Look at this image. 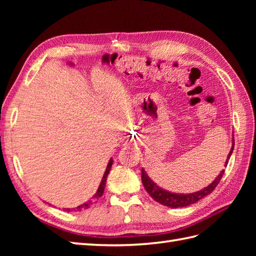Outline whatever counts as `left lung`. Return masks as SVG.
Returning a JSON list of instances; mask_svg holds the SVG:
<instances>
[{
  "label": "left lung",
  "instance_id": "8db88e82",
  "mask_svg": "<svg viewBox=\"0 0 256 256\" xmlns=\"http://www.w3.org/2000/svg\"><path fill=\"white\" fill-rule=\"evenodd\" d=\"M233 148H234V140H233V138H232V146H231L230 153L226 157V160L224 164L226 167L228 165V162H229ZM224 170L220 172L219 175L216 176V178L209 184V186H206L204 189L199 190V192H196L192 194H176V192H168V190L160 188V186H157L153 180H152L143 168H142V182L144 184L146 192H148L150 197L154 200H156L157 202H160L162 206H170V208H182V206H187L192 204H196L200 199L206 197V196L210 194L212 192H214V188L218 186L220 179L222 178V176H224Z\"/></svg>",
  "mask_w": 256,
  "mask_h": 256
}]
</instances>
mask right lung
Masks as SVG:
<instances>
[{"instance_id":"1","label":"right lung","mask_w":256,"mask_h":256,"mask_svg":"<svg viewBox=\"0 0 256 256\" xmlns=\"http://www.w3.org/2000/svg\"><path fill=\"white\" fill-rule=\"evenodd\" d=\"M112 164H113V160L111 158L110 160H108V166H106V170L104 174H103V177H102V180H101V182H100V184H99V188H98L96 192L94 194V197H92V199H90L89 201H86V202H84V204H82L78 206L77 208H74V209H72V210H74V211H81V210L88 209V208H90V206H91L92 204H96V201L99 200V198L103 194V192H104L106 178H108V172H110V170H111ZM64 211H72V209H68V208H67V209H64Z\"/></svg>"}]
</instances>
